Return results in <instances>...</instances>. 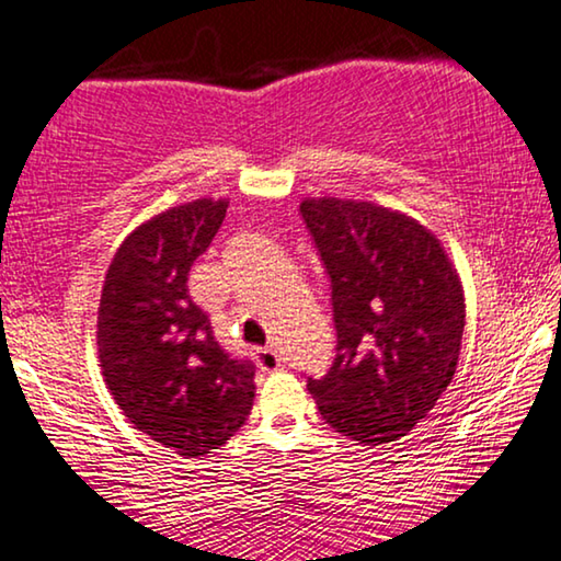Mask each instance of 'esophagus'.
Listing matches in <instances>:
<instances>
[{"label": "esophagus", "mask_w": 561, "mask_h": 561, "mask_svg": "<svg viewBox=\"0 0 561 561\" xmlns=\"http://www.w3.org/2000/svg\"><path fill=\"white\" fill-rule=\"evenodd\" d=\"M256 366L262 368V370H266V374H270V370H279V368H282L279 353L274 351L272 345H266V348L256 351Z\"/></svg>", "instance_id": "1"}]
</instances>
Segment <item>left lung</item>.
<instances>
[{
    "label": "left lung",
    "mask_w": 561,
    "mask_h": 561,
    "mask_svg": "<svg viewBox=\"0 0 561 561\" xmlns=\"http://www.w3.org/2000/svg\"><path fill=\"white\" fill-rule=\"evenodd\" d=\"M330 279L335 360L307 389L330 427L358 445L404 437L453 381L462 284L445 249L404 213L374 203L299 205Z\"/></svg>",
    "instance_id": "left-lung-1"
}]
</instances>
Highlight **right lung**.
Returning <instances> with one entry per match:
<instances>
[{
  "mask_svg": "<svg viewBox=\"0 0 561 561\" xmlns=\"http://www.w3.org/2000/svg\"><path fill=\"white\" fill-rule=\"evenodd\" d=\"M226 201L178 205L116 251L99 305V360L139 432L183 457L226 445L249 420L256 366L231 356L187 295V274L226 218Z\"/></svg>",
  "mask_w": 561,
  "mask_h": 561,
  "instance_id": "obj_1",
  "label": "right lung"
}]
</instances>
